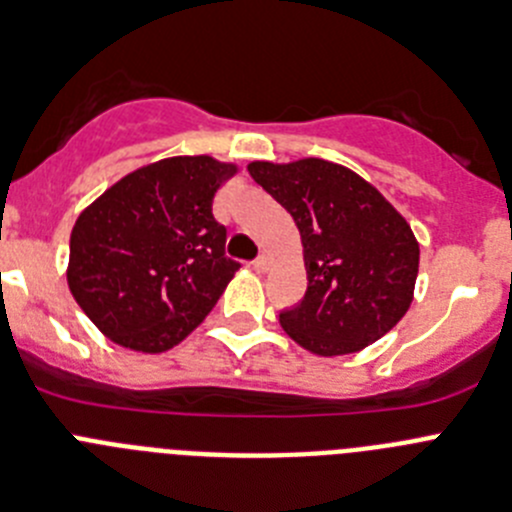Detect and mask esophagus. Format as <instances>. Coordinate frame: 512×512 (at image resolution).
Instances as JSON below:
<instances>
[{"label":"esophagus","instance_id":"1","mask_svg":"<svg viewBox=\"0 0 512 512\" xmlns=\"http://www.w3.org/2000/svg\"><path fill=\"white\" fill-rule=\"evenodd\" d=\"M252 267H255L257 273H265L267 267H270V262H267V257H265V255H262V257H257V260H255V262H252Z\"/></svg>","mask_w":512,"mask_h":512}]
</instances>
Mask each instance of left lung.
Masks as SVG:
<instances>
[{"label":"left lung","instance_id":"1","mask_svg":"<svg viewBox=\"0 0 512 512\" xmlns=\"http://www.w3.org/2000/svg\"><path fill=\"white\" fill-rule=\"evenodd\" d=\"M301 232L308 288L280 313L285 334L319 357L370 347L411 308L418 242L372 183L321 158L247 165Z\"/></svg>","mask_w":512,"mask_h":512}]
</instances>
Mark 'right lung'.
Returning <instances> with one entry per match:
<instances>
[{
	"instance_id": "add662e5",
	"label": "right lung",
	"mask_w": 512,
	"mask_h": 512,
	"mask_svg": "<svg viewBox=\"0 0 512 512\" xmlns=\"http://www.w3.org/2000/svg\"><path fill=\"white\" fill-rule=\"evenodd\" d=\"M237 173L209 155H178L132 170L78 214L68 288L114 344L158 354L181 344L216 306L239 262L211 214Z\"/></svg>"
}]
</instances>
